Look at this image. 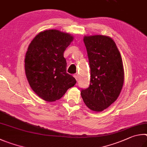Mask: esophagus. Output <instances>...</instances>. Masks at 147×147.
<instances>
[{"instance_id":"1","label":"esophagus","mask_w":147,"mask_h":147,"mask_svg":"<svg viewBox=\"0 0 147 147\" xmlns=\"http://www.w3.org/2000/svg\"><path fill=\"white\" fill-rule=\"evenodd\" d=\"M74 78H76V81H78V78H79V76H78V74H75V75L74 76Z\"/></svg>"}]
</instances>
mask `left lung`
Returning a JSON list of instances; mask_svg holds the SVG:
<instances>
[{
    "label": "left lung",
    "instance_id": "left-lung-1",
    "mask_svg": "<svg viewBox=\"0 0 147 147\" xmlns=\"http://www.w3.org/2000/svg\"><path fill=\"white\" fill-rule=\"evenodd\" d=\"M89 65L90 83L82 89L81 95L90 109L101 112L119 97L124 83L121 56L112 38L105 35L84 36Z\"/></svg>",
    "mask_w": 147,
    "mask_h": 147
}]
</instances>
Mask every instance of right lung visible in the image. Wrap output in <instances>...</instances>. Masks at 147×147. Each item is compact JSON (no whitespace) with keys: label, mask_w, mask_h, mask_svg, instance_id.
Here are the masks:
<instances>
[{"label":"right lung","mask_w":147,"mask_h":147,"mask_svg":"<svg viewBox=\"0 0 147 147\" xmlns=\"http://www.w3.org/2000/svg\"><path fill=\"white\" fill-rule=\"evenodd\" d=\"M74 40L73 36L57 30L38 33L25 55V73L35 93L48 102L61 99L76 83L66 72L64 51Z\"/></svg>","instance_id":"right-lung-1"}]
</instances>
